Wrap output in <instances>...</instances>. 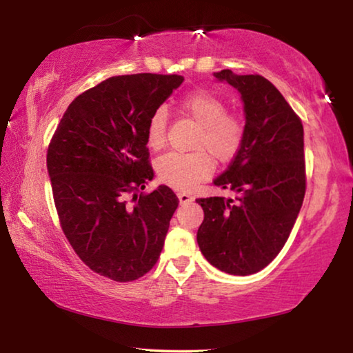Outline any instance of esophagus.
Returning <instances> with one entry per match:
<instances>
[{"label": "esophagus", "mask_w": 353, "mask_h": 353, "mask_svg": "<svg viewBox=\"0 0 353 353\" xmlns=\"http://www.w3.org/2000/svg\"><path fill=\"white\" fill-rule=\"evenodd\" d=\"M177 198H179V201H181V204H188V202L194 199L193 196L188 193H177Z\"/></svg>", "instance_id": "esophagus-1"}]
</instances>
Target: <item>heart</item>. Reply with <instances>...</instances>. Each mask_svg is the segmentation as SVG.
<instances>
[{
	"label": "heart",
	"instance_id": "obj_1",
	"mask_svg": "<svg viewBox=\"0 0 353 353\" xmlns=\"http://www.w3.org/2000/svg\"><path fill=\"white\" fill-rule=\"evenodd\" d=\"M181 109L198 130L191 140V152H168L157 159L155 170L160 181L172 188L188 191L204 181L213 171V159L229 163L243 148L246 123L236 113L227 112V103L210 92L190 93L181 103ZM148 146L162 149L166 141V112L157 109L149 118L146 129Z\"/></svg>",
	"mask_w": 353,
	"mask_h": 353
}]
</instances>
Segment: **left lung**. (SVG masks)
<instances>
[{
    "mask_svg": "<svg viewBox=\"0 0 353 353\" xmlns=\"http://www.w3.org/2000/svg\"><path fill=\"white\" fill-rule=\"evenodd\" d=\"M241 93L246 137L236 157L213 183L235 198L196 202L204 210L201 252L234 276L261 271L285 246L307 190L303 128L276 87L260 74L214 73Z\"/></svg>",
    "mask_w": 353,
    "mask_h": 353,
    "instance_id": "left-lung-1",
    "label": "left lung"
}]
</instances>
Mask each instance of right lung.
Wrapping results in <instances>:
<instances>
[{
	"instance_id": "obj_1",
	"label": "right lung",
	"mask_w": 353,
	"mask_h": 353,
	"mask_svg": "<svg viewBox=\"0 0 353 353\" xmlns=\"http://www.w3.org/2000/svg\"><path fill=\"white\" fill-rule=\"evenodd\" d=\"M183 81L179 74L113 76L81 93L48 146L59 223L76 255L115 282L145 276L162 252L179 199L152 181L149 118Z\"/></svg>"
}]
</instances>
